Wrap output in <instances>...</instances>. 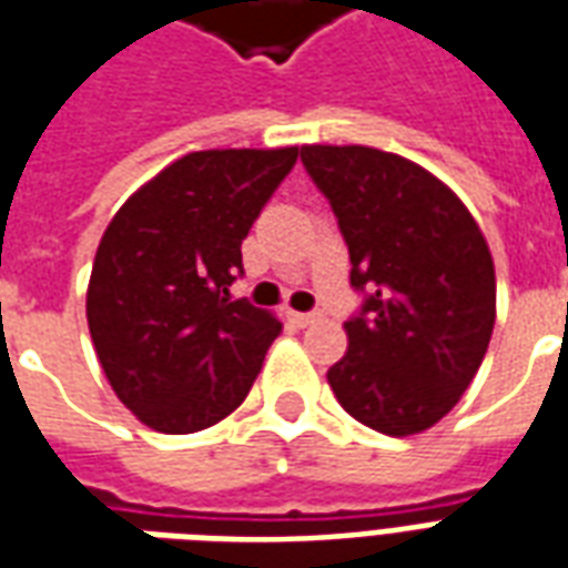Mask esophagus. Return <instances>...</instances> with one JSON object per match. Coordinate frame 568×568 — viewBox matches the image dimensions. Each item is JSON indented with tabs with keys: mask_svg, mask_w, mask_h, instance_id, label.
Wrapping results in <instances>:
<instances>
[{
	"mask_svg": "<svg viewBox=\"0 0 568 568\" xmlns=\"http://www.w3.org/2000/svg\"><path fill=\"white\" fill-rule=\"evenodd\" d=\"M322 313H295V322L301 325V328H307V325H313V322H320Z\"/></svg>",
	"mask_w": 568,
	"mask_h": 568,
	"instance_id": "34e87169",
	"label": "esophagus"
}]
</instances>
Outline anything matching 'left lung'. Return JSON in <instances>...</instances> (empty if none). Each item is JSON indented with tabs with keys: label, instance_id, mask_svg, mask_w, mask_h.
<instances>
[{
	"label": "left lung",
	"instance_id": "left-lung-1",
	"mask_svg": "<svg viewBox=\"0 0 568 568\" xmlns=\"http://www.w3.org/2000/svg\"><path fill=\"white\" fill-rule=\"evenodd\" d=\"M332 203L362 295L349 349L328 368L337 402L374 432L405 438L463 398L487 356L496 271L487 240L440 179L368 145H304Z\"/></svg>",
	"mask_w": 568,
	"mask_h": 568
}]
</instances>
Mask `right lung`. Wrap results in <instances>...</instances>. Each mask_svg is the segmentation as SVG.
<instances>
[{
    "mask_svg": "<svg viewBox=\"0 0 568 568\" xmlns=\"http://www.w3.org/2000/svg\"><path fill=\"white\" fill-rule=\"evenodd\" d=\"M297 149L191 151L142 185L105 227L88 325L115 395L166 435L215 426L243 405L283 332L231 301L243 240Z\"/></svg>",
    "mask_w": 568,
    "mask_h": 568,
    "instance_id": "obj_1",
    "label": "right lung"
}]
</instances>
